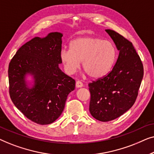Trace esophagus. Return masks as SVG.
<instances>
[{"label": "esophagus", "mask_w": 154, "mask_h": 154, "mask_svg": "<svg viewBox=\"0 0 154 154\" xmlns=\"http://www.w3.org/2000/svg\"><path fill=\"white\" fill-rule=\"evenodd\" d=\"M83 86V84L81 81H76V83H75V87L79 88H82Z\"/></svg>", "instance_id": "34e87169"}]
</instances>
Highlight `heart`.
Here are the masks:
<instances>
[{
  "instance_id": "b5f03b06",
  "label": "heart",
  "mask_w": 154,
  "mask_h": 154,
  "mask_svg": "<svg viewBox=\"0 0 154 154\" xmlns=\"http://www.w3.org/2000/svg\"><path fill=\"white\" fill-rule=\"evenodd\" d=\"M70 48L60 52L61 60L69 74L74 73L82 62L88 74L98 79L107 74L114 64L116 51L110 41L95 37H81L73 40Z\"/></svg>"
}]
</instances>
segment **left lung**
I'll return each instance as SVG.
<instances>
[{
    "mask_svg": "<svg viewBox=\"0 0 154 154\" xmlns=\"http://www.w3.org/2000/svg\"><path fill=\"white\" fill-rule=\"evenodd\" d=\"M105 31L114 42L119 56L108 74L88 84L90 112L102 122L117 119L133 106L144 75L142 62L131 42L114 31Z\"/></svg>",
    "mask_w": 154,
    "mask_h": 154,
    "instance_id": "1",
    "label": "left lung"
}]
</instances>
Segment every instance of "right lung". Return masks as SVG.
<instances>
[{"label": "right lung", "mask_w": 154, "mask_h": 154, "mask_svg": "<svg viewBox=\"0 0 154 154\" xmlns=\"http://www.w3.org/2000/svg\"><path fill=\"white\" fill-rule=\"evenodd\" d=\"M62 35L52 32L45 38H33L17 50L9 64L12 102L27 119L40 125H48L60 116L67 96L75 89V80L59 67ZM26 74L35 80L31 88L26 82Z\"/></svg>", "instance_id": "1"}]
</instances>
